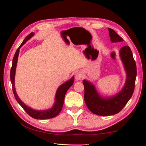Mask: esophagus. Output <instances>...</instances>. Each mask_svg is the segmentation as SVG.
Returning <instances> with one entry per match:
<instances>
[{"label": "esophagus", "mask_w": 146, "mask_h": 146, "mask_svg": "<svg viewBox=\"0 0 146 146\" xmlns=\"http://www.w3.org/2000/svg\"><path fill=\"white\" fill-rule=\"evenodd\" d=\"M83 76V74L82 71H78L77 72H76V76H75V78H76V80H80L82 78Z\"/></svg>", "instance_id": "esophagus-1"}]
</instances>
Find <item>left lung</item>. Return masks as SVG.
<instances>
[{"label": "left lung", "instance_id": "1", "mask_svg": "<svg viewBox=\"0 0 146 146\" xmlns=\"http://www.w3.org/2000/svg\"><path fill=\"white\" fill-rule=\"evenodd\" d=\"M112 42L123 41V39L114 30L108 28ZM119 56L126 72L125 85L115 95L102 97L96 90L95 85L83 80L85 87L84 99L87 107L94 114L99 116H111L118 113L125 107L133 93L136 77V66L131 50L129 46H123L119 50Z\"/></svg>", "mask_w": 146, "mask_h": 146}]
</instances>
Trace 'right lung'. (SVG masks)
<instances>
[{
    "label": "right lung",
    "mask_w": 146,
    "mask_h": 146,
    "mask_svg": "<svg viewBox=\"0 0 146 146\" xmlns=\"http://www.w3.org/2000/svg\"><path fill=\"white\" fill-rule=\"evenodd\" d=\"M34 35L35 33L33 32H32L31 33H30L27 36H26L23 42H22L21 46L17 49L15 54L14 58L13 59L12 67L10 71V79H11V84H12L13 91V94H14V96H15V98L17 102L19 104V105L23 108V109L26 112H27V113H28V114H29L31 117L36 119H50L56 116L61 111V109H62L63 105L64 104L65 94L66 93V92H67L68 90H69V88L73 85L74 82V76L72 77V78H70L69 80L66 81L65 83L62 84V85H60L58 88L55 94V102L50 108H48L47 110H35L29 107L27 105H25L23 102L19 99L18 95L17 94L15 85L16 68L17 66V60H18L19 50L21 48V47L23 46L26 42L34 36Z\"/></svg>",
    "instance_id": "1"
}]
</instances>
